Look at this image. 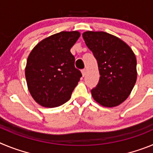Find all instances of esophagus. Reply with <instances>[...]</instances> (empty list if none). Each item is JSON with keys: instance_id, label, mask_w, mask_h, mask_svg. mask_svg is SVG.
Masks as SVG:
<instances>
[{"instance_id": "1", "label": "esophagus", "mask_w": 153, "mask_h": 153, "mask_svg": "<svg viewBox=\"0 0 153 153\" xmlns=\"http://www.w3.org/2000/svg\"><path fill=\"white\" fill-rule=\"evenodd\" d=\"M81 72H82V74H83V76H84L85 75H86V69H83V70H81Z\"/></svg>"}]
</instances>
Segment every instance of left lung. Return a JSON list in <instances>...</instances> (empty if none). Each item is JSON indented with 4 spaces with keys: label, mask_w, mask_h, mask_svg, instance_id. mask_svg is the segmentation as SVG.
<instances>
[{
    "label": "left lung",
    "mask_w": 153,
    "mask_h": 153,
    "mask_svg": "<svg viewBox=\"0 0 153 153\" xmlns=\"http://www.w3.org/2000/svg\"><path fill=\"white\" fill-rule=\"evenodd\" d=\"M86 46L97 59L100 80L91 90L97 102L106 107L122 103L129 97L137 77L136 59L130 47L106 32L83 33Z\"/></svg>",
    "instance_id": "obj_1"
}]
</instances>
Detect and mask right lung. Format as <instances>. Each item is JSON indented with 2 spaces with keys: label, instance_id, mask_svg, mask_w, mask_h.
<instances>
[{
  "label": "right lung",
  "instance_id": "1",
  "mask_svg": "<svg viewBox=\"0 0 153 153\" xmlns=\"http://www.w3.org/2000/svg\"><path fill=\"white\" fill-rule=\"evenodd\" d=\"M80 34L62 31L40 41L32 50L25 69L31 96L45 107L61 106L70 100L82 74L70 53Z\"/></svg>",
  "mask_w": 153,
  "mask_h": 153
}]
</instances>
